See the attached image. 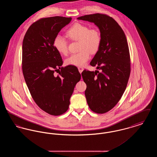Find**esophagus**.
I'll return each instance as SVG.
<instances>
[{
	"mask_svg": "<svg viewBox=\"0 0 157 157\" xmlns=\"http://www.w3.org/2000/svg\"><path fill=\"white\" fill-rule=\"evenodd\" d=\"M83 69H83V67H78V70H79V72L81 74L82 73V72L83 71Z\"/></svg>",
	"mask_w": 157,
	"mask_h": 157,
	"instance_id": "1",
	"label": "esophagus"
}]
</instances>
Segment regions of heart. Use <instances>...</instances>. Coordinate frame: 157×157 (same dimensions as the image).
I'll return each mask as SVG.
<instances>
[{
  "mask_svg": "<svg viewBox=\"0 0 157 157\" xmlns=\"http://www.w3.org/2000/svg\"><path fill=\"white\" fill-rule=\"evenodd\" d=\"M71 40L79 41V52L71 55L66 59L67 65L81 67L86 65L90 60V53L97 52L101 44V35L96 28L90 29L89 26L82 23H76L72 26L66 33ZM53 45L57 51L62 55L68 52L67 40L58 35L55 38Z\"/></svg>",
  "mask_w": 157,
  "mask_h": 157,
  "instance_id": "heart-1",
  "label": "heart"
}]
</instances>
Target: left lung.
<instances>
[{
  "mask_svg": "<svg viewBox=\"0 0 157 157\" xmlns=\"http://www.w3.org/2000/svg\"><path fill=\"white\" fill-rule=\"evenodd\" d=\"M77 19L94 23L101 35L100 48L90 63L100 71L84 70L82 76L90 109L104 113L117 104L127 88L131 72L127 38L118 23L108 15L95 13Z\"/></svg>",
  "mask_w": 157,
  "mask_h": 157,
  "instance_id": "8db88e82",
  "label": "left lung"
}]
</instances>
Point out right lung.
I'll use <instances>...</instances> for the list:
<instances>
[{"label": "right lung", "instance_id": "obj_1", "mask_svg": "<svg viewBox=\"0 0 157 157\" xmlns=\"http://www.w3.org/2000/svg\"><path fill=\"white\" fill-rule=\"evenodd\" d=\"M71 20L62 16L40 19L30 25L23 40V74L31 96L41 109L55 116L68 109L81 78L76 67H61L63 61L53 45L58 33ZM59 69L58 75H53Z\"/></svg>", "mask_w": 157, "mask_h": 157}]
</instances>
